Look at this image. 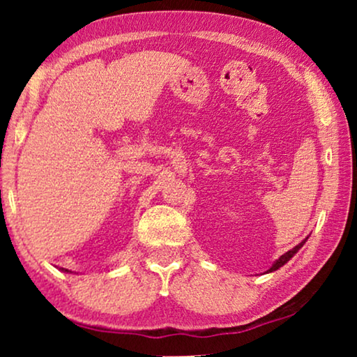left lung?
<instances>
[{"mask_svg":"<svg viewBox=\"0 0 357 357\" xmlns=\"http://www.w3.org/2000/svg\"><path fill=\"white\" fill-rule=\"evenodd\" d=\"M305 241H307V238H305ZM305 241H302V242L299 243V245H296L294 248H291V250H289V252H286V253H284V255H281L280 258H278V260H276L275 263H273V266L270 268V270H268V273H273V271L280 270V268H281L282 265H286V263H287V261H289V260H291V258H292V257H294V255H296V253L301 250V247H302V245H304V243H305Z\"/></svg>","mask_w":357,"mask_h":357,"instance_id":"obj_1","label":"left lung"}]
</instances>
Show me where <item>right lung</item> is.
<instances>
[{"label":"right lung","mask_w":357,"mask_h":357,"mask_svg":"<svg viewBox=\"0 0 357 357\" xmlns=\"http://www.w3.org/2000/svg\"><path fill=\"white\" fill-rule=\"evenodd\" d=\"M63 271H68V270H65V268H63Z\"/></svg>","instance_id":"right-lung-1"}]
</instances>
